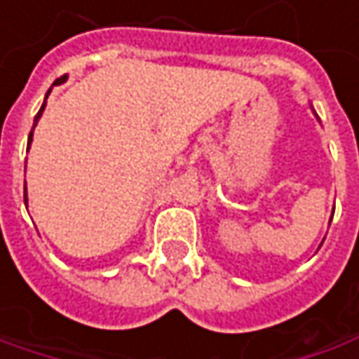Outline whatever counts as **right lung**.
I'll return each instance as SVG.
<instances>
[{
    "mask_svg": "<svg viewBox=\"0 0 359 359\" xmlns=\"http://www.w3.org/2000/svg\"><path fill=\"white\" fill-rule=\"evenodd\" d=\"M62 80H64V76L55 80L54 86H55V84H60ZM48 94H50V92H48ZM46 100H48V96H46ZM46 100H43V104H41V108H39V112H38V114H36V120H34V128H36V124H38L39 116H41V112H43V108H46ZM34 128H32V133H29V138H27V149H29V142H32V136H34ZM24 201H27V196H25V187H24Z\"/></svg>",
    "mask_w": 359,
    "mask_h": 359,
    "instance_id": "obj_1",
    "label": "right lung"
}]
</instances>
